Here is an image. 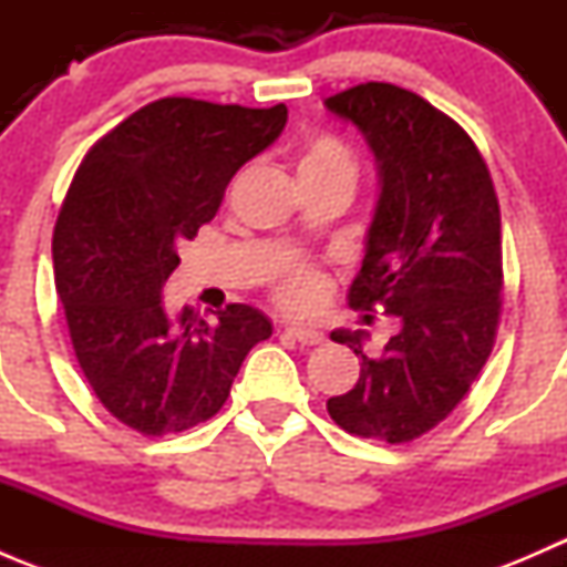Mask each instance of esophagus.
<instances>
[{
	"label": "esophagus",
	"instance_id": "1",
	"mask_svg": "<svg viewBox=\"0 0 567 567\" xmlns=\"http://www.w3.org/2000/svg\"><path fill=\"white\" fill-rule=\"evenodd\" d=\"M285 334H290L296 342H301V346H320V342H323V331L312 329V326L290 323L285 326Z\"/></svg>",
	"mask_w": 567,
	"mask_h": 567
}]
</instances>
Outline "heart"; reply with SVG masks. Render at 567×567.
I'll use <instances>...</instances> for the list:
<instances>
[{"label": "heart", "mask_w": 567, "mask_h": 567, "mask_svg": "<svg viewBox=\"0 0 567 567\" xmlns=\"http://www.w3.org/2000/svg\"><path fill=\"white\" fill-rule=\"evenodd\" d=\"M310 175H357V162L348 145L334 136H310L299 153V177ZM329 282L310 262H293L274 282V299L290 312H312L323 305Z\"/></svg>", "instance_id": "heart-1"}]
</instances>
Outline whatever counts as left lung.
I'll return each mask as SVG.
<instances>
[{"mask_svg": "<svg viewBox=\"0 0 567 567\" xmlns=\"http://www.w3.org/2000/svg\"><path fill=\"white\" fill-rule=\"evenodd\" d=\"M326 109L362 131L381 175L348 301L403 323L381 357H364L362 331H331L362 370L326 409L353 436L414 442L453 414L494 351L505 285L499 199L472 136L411 90L357 84Z\"/></svg>", "mask_w": 567, "mask_h": 567, "instance_id": "left-lung-1", "label": "left lung"}]
</instances>
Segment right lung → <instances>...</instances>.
Wrapping results in <instances>:
<instances>
[{
  "label": "right lung",
  "mask_w": 567,
  "mask_h": 567,
  "mask_svg": "<svg viewBox=\"0 0 567 567\" xmlns=\"http://www.w3.org/2000/svg\"><path fill=\"white\" fill-rule=\"evenodd\" d=\"M288 106L158 99L87 151L54 225V285L84 379L114 420L167 436L210 420L271 320L227 305L208 323L162 307L183 241L219 210L233 175L266 151Z\"/></svg>",
  "instance_id": "1"
}]
</instances>
